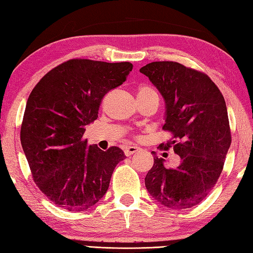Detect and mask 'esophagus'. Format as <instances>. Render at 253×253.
<instances>
[{
  "label": "esophagus",
  "mask_w": 253,
  "mask_h": 253,
  "mask_svg": "<svg viewBox=\"0 0 253 253\" xmlns=\"http://www.w3.org/2000/svg\"><path fill=\"white\" fill-rule=\"evenodd\" d=\"M138 151H140V148L139 147H135V146H129L125 148V150H124V153H125L126 157H129L131 155H133V153H136Z\"/></svg>",
  "instance_id": "esophagus-1"
}]
</instances>
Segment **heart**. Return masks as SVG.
Wrapping results in <instances>:
<instances>
[{"instance_id": "obj_1", "label": "heart", "mask_w": 253, "mask_h": 253, "mask_svg": "<svg viewBox=\"0 0 253 253\" xmlns=\"http://www.w3.org/2000/svg\"><path fill=\"white\" fill-rule=\"evenodd\" d=\"M149 93H156L155 90H152L149 86H140L138 88V95H141V94H149Z\"/></svg>"}]
</instances>
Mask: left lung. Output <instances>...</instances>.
Masks as SVG:
<instances>
[{
	"mask_svg": "<svg viewBox=\"0 0 253 253\" xmlns=\"http://www.w3.org/2000/svg\"><path fill=\"white\" fill-rule=\"evenodd\" d=\"M166 101L162 129L172 139L159 145L181 158L179 167L166 168L156 152L145 177L149 194L172 210L190 209L210 194L224 168L231 143L226 102L204 72L174 61H155L140 69Z\"/></svg>",
	"mask_w": 253,
	"mask_h": 253,
	"instance_id": "8db88e82",
	"label": "left lung"
}]
</instances>
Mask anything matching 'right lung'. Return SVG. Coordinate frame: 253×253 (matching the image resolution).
<instances>
[{
	"mask_svg": "<svg viewBox=\"0 0 253 253\" xmlns=\"http://www.w3.org/2000/svg\"><path fill=\"white\" fill-rule=\"evenodd\" d=\"M130 62L71 59L41 79L29 94L21 142L34 182L53 204L69 211L95 205L110 186L123 150L87 146L85 126L97 118L107 92L126 81Z\"/></svg>",
	"mask_w": 253,
	"mask_h": 253,
	"instance_id": "add662e5",
	"label": "right lung"
}]
</instances>
